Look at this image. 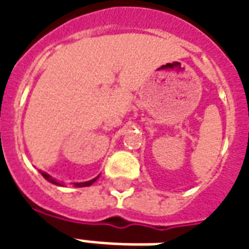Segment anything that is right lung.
Wrapping results in <instances>:
<instances>
[{
    "mask_svg": "<svg viewBox=\"0 0 249 249\" xmlns=\"http://www.w3.org/2000/svg\"><path fill=\"white\" fill-rule=\"evenodd\" d=\"M41 175H42V176H44V178H45L46 180H48V181H51V183L56 184V185H61V184L58 183V181H56L54 178H52L51 176H49V175H48V173H46V172H41ZM97 178H98V176H97V178H93V180L85 181V183H74V187H89V185H92V184L94 183V181H96Z\"/></svg>",
    "mask_w": 249,
    "mask_h": 249,
    "instance_id": "obj_1",
    "label": "right lung"
}]
</instances>
